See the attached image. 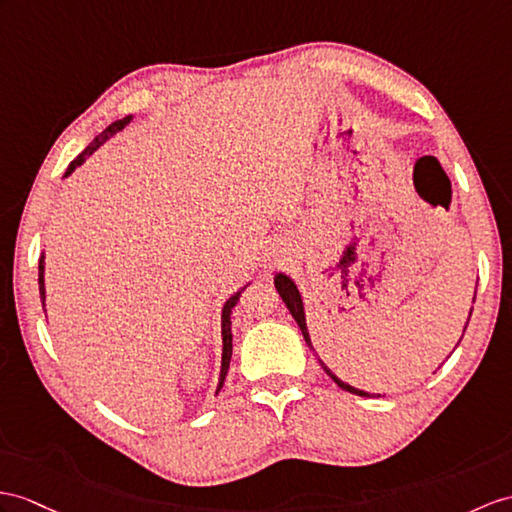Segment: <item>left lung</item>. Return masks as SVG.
Returning <instances> with one entry per match:
<instances>
[{"label": "left lung", "mask_w": 512, "mask_h": 512, "mask_svg": "<svg viewBox=\"0 0 512 512\" xmlns=\"http://www.w3.org/2000/svg\"><path fill=\"white\" fill-rule=\"evenodd\" d=\"M273 284H276V289H278V293H280V297H282V302L286 304V308H289V313H291V315H293V319L297 321L299 330H302L306 345L310 347V350L315 352L313 343H310L308 328H306L304 302H302V295H299V291H297V284H295L289 276H286V273H276V278H273ZM473 302H476V295H473ZM471 310H473V308H471ZM471 310H469V319H471ZM469 319H467V323H469ZM467 323H465V330H467ZM465 330H463V334H465ZM460 341H463V336H460ZM460 341H458V343H460ZM458 343H456V347H458ZM319 365L323 367V371H326L328 376H330L336 384L341 386L343 391H347V393H354V395H360V397H380V393H367V391H360V389H356V386L343 382L339 376H336V373H334L330 367H326V363H323L321 358H319Z\"/></svg>", "instance_id": "obj_1"}]
</instances>
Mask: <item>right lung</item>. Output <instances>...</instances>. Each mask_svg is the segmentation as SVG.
<instances>
[{
  "instance_id": "1",
  "label": "right lung",
  "mask_w": 512,
  "mask_h": 512,
  "mask_svg": "<svg viewBox=\"0 0 512 512\" xmlns=\"http://www.w3.org/2000/svg\"><path fill=\"white\" fill-rule=\"evenodd\" d=\"M132 121V115H128V117H123V119H117L115 123H110V126L104 130V132H99L95 139H93V143H89V147L84 149V152L76 158V160H71V165L67 167V171H65V178L67 176H71L73 171H76V167H80L82 162L89 158L93 152H97L99 149V145H104L110 136H115L117 132H121L123 128L128 126V123ZM247 286V284H245ZM245 286L243 289H239L236 291L232 297H228L226 299V304H223V310H221V339H223V350H221V371H219V386H217V391L221 389L223 386V380H226V373H228V369H230V358H232V308L239 304V297H241V293L245 291ZM39 291H41V302H43V310H45V254H41V258H39Z\"/></svg>"
}]
</instances>
